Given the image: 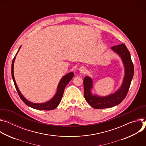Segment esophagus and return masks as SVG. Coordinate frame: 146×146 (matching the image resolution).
<instances>
[{"instance_id":"obj_1","label":"esophagus","mask_w":146,"mask_h":146,"mask_svg":"<svg viewBox=\"0 0 146 146\" xmlns=\"http://www.w3.org/2000/svg\"><path fill=\"white\" fill-rule=\"evenodd\" d=\"M79 72L80 73H82V74H85L86 72V71H87V70L85 68V67H80L79 69Z\"/></svg>"}]
</instances>
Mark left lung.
Listing matches in <instances>:
<instances>
[{"mask_svg":"<svg viewBox=\"0 0 146 146\" xmlns=\"http://www.w3.org/2000/svg\"><path fill=\"white\" fill-rule=\"evenodd\" d=\"M111 49L116 53L121 58L124 66L125 74L121 87L114 93L106 96L93 94V79L85 76L84 79V96L86 101L93 108L97 109L111 108L120 104L127 95L133 77L134 67L131 54L125 44L113 46Z\"/></svg>","mask_w":146,"mask_h":146,"instance_id":"8db88e82","label":"left lung"}]
</instances>
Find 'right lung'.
<instances>
[{"label": "right lung", "instance_id": "add662e5", "mask_svg": "<svg viewBox=\"0 0 146 146\" xmlns=\"http://www.w3.org/2000/svg\"><path fill=\"white\" fill-rule=\"evenodd\" d=\"M21 46L19 48V51L20 49ZM19 51L17 53H16V55L17 54ZM15 56L14 57L13 61H12V64H11V75H12V78L14 81V84L16 90H17L19 95L20 96V98L23 101V102L27 105L28 106L33 108L36 110H52L55 109L60 104L61 99L62 98L63 93H64V90L65 88L67 85V84L69 83V82L72 79V78L74 76V73L72 72H71L67 75H64L60 80V82L58 83L57 89V92L55 94V95L53 97V98L50 100L45 103H32L28 100L27 99L24 98V96L21 94V92L20 91L17 84H16V82L15 80V78L14 76V61L15 59Z\"/></svg>", "mask_w": 146, "mask_h": 146}]
</instances>
